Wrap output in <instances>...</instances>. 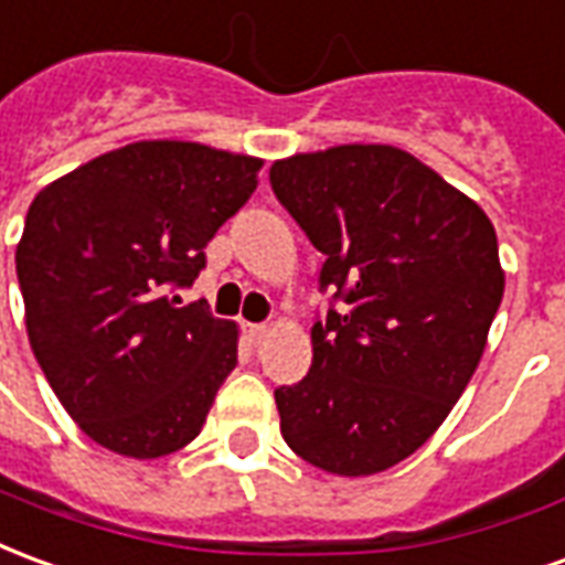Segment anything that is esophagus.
Masks as SVG:
<instances>
[{
    "mask_svg": "<svg viewBox=\"0 0 565 565\" xmlns=\"http://www.w3.org/2000/svg\"><path fill=\"white\" fill-rule=\"evenodd\" d=\"M266 335H269V327H266V323H247V339L254 344L263 342Z\"/></svg>",
    "mask_w": 565,
    "mask_h": 565,
    "instance_id": "1",
    "label": "esophagus"
}]
</instances>
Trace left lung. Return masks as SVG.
Segmentation results:
<instances>
[{
	"label": "left lung",
	"mask_w": 565,
	"mask_h": 565,
	"mask_svg": "<svg viewBox=\"0 0 565 565\" xmlns=\"http://www.w3.org/2000/svg\"><path fill=\"white\" fill-rule=\"evenodd\" d=\"M269 181L327 257L320 290L342 299L311 327L306 379L275 391L281 436L323 472H384L436 433L478 369L505 290L497 230L393 145L294 153Z\"/></svg>",
	"instance_id": "left-lung-1"
}]
</instances>
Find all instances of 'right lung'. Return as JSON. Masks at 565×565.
I'll return each mask as SVG.
<instances>
[{
  "instance_id": "obj_1",
  "label": "right lung",
  "mask_w": 565,
  "mask_h": 565,
  "mask_svg": "<svg viewBox=\"0 0 565 565\" xmlns=\"http://www.w3.org/2000/svg\"><path fill=\"white\" fill-rule=\"evenodd\" d=\"M259 166L196 141H136L32 199L14 254L32 354L103 448L157 460L199 436L238 330L172 294L257 190Z\"/></svg>"
}]
</instances>
